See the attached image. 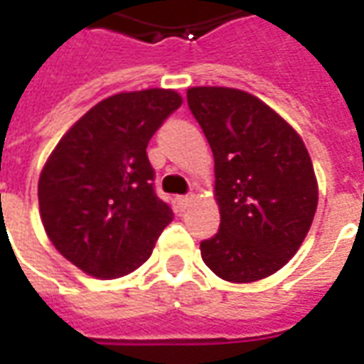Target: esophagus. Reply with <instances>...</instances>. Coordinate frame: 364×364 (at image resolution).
I'll list each match as a JSON object with an SVG mask.
<instances>
[{
  "label": "esophagus",
  "mask_w": 364,
  "mask_h": 364,
  "mask_svg": "<svg viewBox=\"0 0 364 364\" xmlns=\"http://www.w3.org/2000/svg\"><path fill=\"white\" fill-rule=\"evenodd\" d=\"M191 203H193V195H181V197H177V205H179L181 210H185L187 206H191Z\"/></svg>",
  "instance_id": "obj_1"
}]
</instances>
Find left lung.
<instances>
[{
  "instance_id": "obj_1",
  "label": "left lung",
  "mask_w": 364,
  "mask_h": 364,
  "mask_svg": "<svg viewBox=\"0 0 364 364\" xmlns=\"http://www.w3.org/2000/svg\"><path fill=\"white\" fill-rule=\"evenodd\" d=\"M187 103L213 148L220 206V228L200 242L203 261L224 281L265 279L312 226V159L292 127L245 91L191 87Z\"/></svg>"
}]
</instances>
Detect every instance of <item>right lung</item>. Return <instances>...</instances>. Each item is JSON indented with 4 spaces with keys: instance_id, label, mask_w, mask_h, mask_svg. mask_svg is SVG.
Listing matches in <instances>:
<instances>
[{
    "instance_id": "right-lung-1",
    "label": "right lung",
    "mask_w": 364,
    "mask_h": 364,
    "mask_svg": "<svg viewBox=\"0 0 364 364\" xmlns=\"http://www.w3.org/2000/svg\"><path fill=\"white\" fill-rule=\"evenodd\" d=\"M181 107L171 90L119 93L83 114L38 179L44 230L68 261L97 279L132 273L171 222L146 148Z\"/></svg>"
}]
</instances>
